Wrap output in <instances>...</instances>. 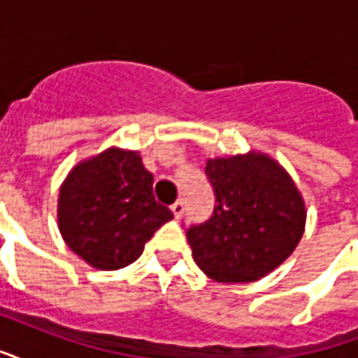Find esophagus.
Returning <instances> with one entry per match:
<instances>
[{"mask_svg":"<svg viewBox=\"0 0 358 358\" xmlns=\"http://www.w3.org/2000/svg\"><path fill=\"white\" fill-rule=\"evenodd\" d=\"M171 210H173V214L176 220H178V217H182V214H184V201H176V203L171 206Z\"/></svg>","mask_w":358,"mask_h":358,"instance_id":"obj_1","label":"esophagus"}]
</instances>
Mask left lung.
<instances>
[{"label": "left lung", "instance_id": "left-lung-1", "mask_svg": "<svg viewBox=\"0 0 358 358\" xmlns=\"http://www.w3.org/2000/svg\"><path fill=\"white\" fill-rule=\"evenodd\" d=\"M215 204L210 220L187 229L193 259L222 283L255 282L278 268L302 238L306 208L287 171L250 152L206 161Z\"/></svg>", "mask_w": 358, "mask_h": 358}]
</instances>
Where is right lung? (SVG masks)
<instances>
[{
    "label": "right lung",
    "instance_id": "1",
    "mask_svg": "<svg viewBox=\"0 0 358 358\" xmlns=\"http://www.w3.org/2000/svg\"><path fill=\"white\" fill-rule=\"evenodd\" d=\"M169 220L173 212L155 201L154 176L138 152L105 150L78 163L59 187V233L94 268L118 270L136 261Z\"/></svg>",
    "mask_w": 358,
    "mask_h": 358
}]
</instances>
